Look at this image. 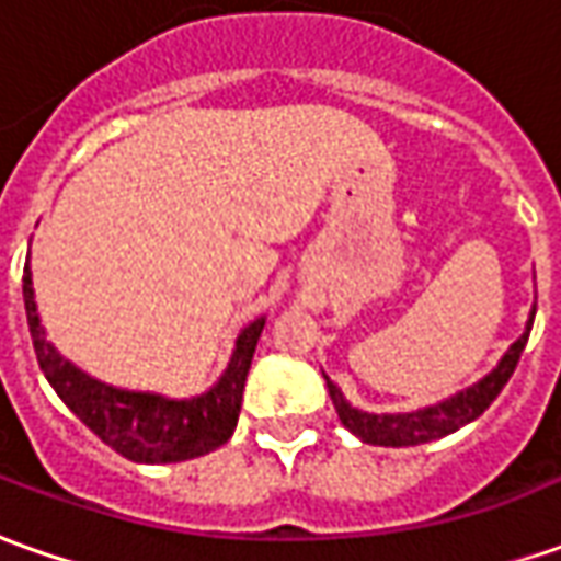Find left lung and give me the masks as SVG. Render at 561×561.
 Returning <instances> with one entry per match:
<instances>
[{"label": "left lung", "instance_id": "8db88e82", "mask_svg": "<svg viewBox=\"0 0 561 561\" xmlns=\"http://www.w3.org/2000/svg\"><path fill=\"white\" fill-rule=\"evenodd\" d=\"M531 325H535V310H531V319H528L525 334L506 350V356L501 359V365H497L485 380H479V383L470 387L467 392H457V396L445 399V402L433 405V409L411 411V414H365V411L350 409L344 402V396H341V390L329 380L331 402H334V409H337L341 424H344L353 436H359L362 442L402 448V445H421V442L442 439V436L455 433V430H460L463 424L476 421V417L501 396L510 375H513L516 365H519V356L522 350H525V344H528Z\"/></svg>", "mask_w": 561, "mask_h": 561}]
</instances>
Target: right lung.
Returning <instances> with one entry per match:
<instances>
[{
  "label": "right lung",
  "instance_id": "add662e5",
  "mask_svg": "<svg viewBox=\"0 0 561 561\" xmlns=\"http://www.w3.org/2000/svg\"><path fill=\"white\" fill-rule=\"evenodd\" d=\"M24 307L42 375L48 377L64 405L122 457L137 463H178V460L208 455L232 436L239 424L242 390L254 359V346L264 331V319L251 322L239 334L230 368L224 371L215 390L190 402H169L147 392H122L104 387L89 375H82L79 368H72L67 359H60L39 325L30 264L24 266Z\"/></svg>",
  "mask_w": 561,
  "mask_h": 561
}]
</instances>
